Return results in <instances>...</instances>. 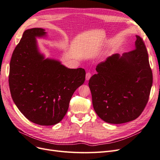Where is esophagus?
Wrapping results in <instances>:
<instances>
[{"label": "esophagus", "mask_w": 160, "mask_h": 160, "mask_svg": "<svg viewBox=\"0 0 160 160\" xmlns=\"http://www.w3.org/2000/svg\"><path fill=\"white\" fill-rule=\"evenodd\" d=\"M91 74L90 73V72H87L86 76H85L86 81H89V79L91 78Z\"/></svg>", "instance_id": "1"}]
</instances>
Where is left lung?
<instances>
[{
	"label": "left lung",
	"instance_id": "left-lung-1",
	"mask_svg": "<svg viewBox=\"0 0 160 160\" xmlns=\"http://www.w3.org/2000/svg\"><path fill=\"white\" fill-rule=\"evenodd\" d=\"M135 49L107 58L89 81L94 110L104 122L120 124L141 115L153 83L146 47L136 35Z\"/></svg>",
	"mask_w": 160,
	"mask_h": 160
}]
</instances>
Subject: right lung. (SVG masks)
<instances>
[{
    "label": "right lung",
    "mask_w": 160,
    "mask_h": 160,
    "mask_svg": "<svg viewBox=\"0 0 160 160\" xmlns=\"http://www.w3.org/2000/svg\"><path fill=\"white\" fill-rule=\"evenodd\" d=\"M46 36L41 28L23 32L12 52L8 83L14 103L26 118L40 125H53L67 113L72 94L84 83L85 71L45 59L36 38Z\"/></svg>",
    "instance_id": "1"
}]
</instances>
